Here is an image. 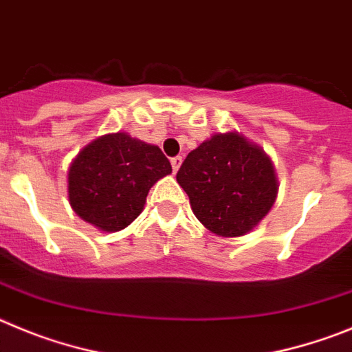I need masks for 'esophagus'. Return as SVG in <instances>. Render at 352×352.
Returning <instances> with one entry per match:
<instances>
[{
	"label": "esophagus",
	"mask_w": 352,
	"mask_h": 352,
	"mask_svg": "<svg viewBox=\"0 0 352 352\" xmlns=\"http://www.w3.org/2000/svg\"><path fill=\"white\" fill-rule=\"evenodd\" d=\"M180 164H182V156L172 157V168H173V172H177V170L180 168Z\"/></svg>",
	"instance_id": "obj_1"
}]
</instances>
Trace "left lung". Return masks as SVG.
Wrapping results in <instances>:
<instances>
[{
  "mask_svg": "<svg viewBox=\"0 0 352 352\" xmlns=\"http://www.w3.org/2000/svg\"><path fill=\"white\" fill-rule=\"evenodd\" d=\"M191 208L221 236L245 235L268 214L277 180L268 156L236 133L214 135L191 151L177 172Z\"/></svg>",
  "mask_w": 352,
  "mask_h": 352,
  "instance_id": "left-lung-1",
  "label": "left lung"
}]
</instances>
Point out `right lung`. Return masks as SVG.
Masks as SVG:
<instances>
[{
  "instance_id": "1",
  "label": "right lung",
  "mask_w": 352,
  "mask_h": 352,
  "mask_svg": "<svg viewBox=\"0 0 352 352\" xmlns=\"http://www.w3.org/2000/svg\"><path fill=\"white\" fill-rule=\"evenodd\" d=\"M168 173L172 164L160 147L126 133L105 135L82 148L69 166V204L100 230H124L144 210L148 189Z\"/></svg>"
}]
</instances>
